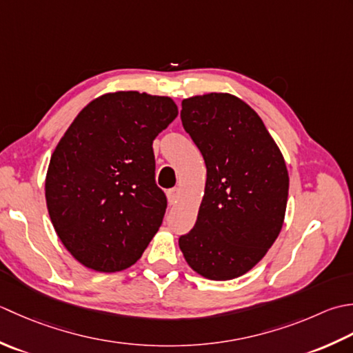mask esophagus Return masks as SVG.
<instances>
[{"label":"esophagus","instance_id":"obj_1","mask_svg":"<svg viewBox=\"0 0 353 353\" xmlns=\"http://www.w3.org/2000/svg\"><path fill=\"white\" fill-rule=\"evenodd\" d=\"M178 198H179V189H170V190H168V201H169V204L170 205H174V204H176V201H178Z\"/></svg>","mask_w":353,"mask_h":353}]
</instances>
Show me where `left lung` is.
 <instances>
[{
	"instance_id": "left-lung-1",
	"label": "left lung",
	"mask_w": 353,
	"mask_h": 353,
	"mask_svg": "<svg viewBox=\"0 0 353 353\" xmlns=\"http://www.w3.org/2000/svg\"><path fill=\"white\" fill-rule=\"evenodd\" d=\"M181 121L203 154L207 179L196 224L179 237L189 267L210 280L243 276L283 227L290 176L262 119L228 92L183 100Z\"/></svg>"
}]
</instances>
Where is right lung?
<instances>
[{"mask_svg":"<svg viewBox=\"0 0 353 353\" xmlns=\"http://www.w3.org/2000/svg\"><path fill=\"white\" fill-rule=\"evenodd\" d=\"M176 116L168 96L108 92L57 143L46 175L47 208L57 237L83 267L126 270L152 241L168 205L155 184L152 141Z\"/></svg>","mask_w":353,"mask_h":353,"instance_id":"obj_1","label":"right lung"}]
</instances>
